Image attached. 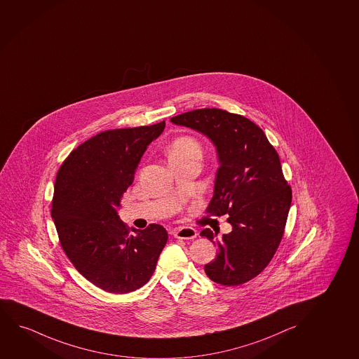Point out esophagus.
<instances>
[{"label":"esophagus","mask_w":359,"mask_h":359,"mask_svg":"<svg viewBox=\"0 0 359 359\" xmlns=\"http://www.w3.org/2000/svg\"><path fill=\"white\" fill-rule=\"evenodd\" d=\"M173 236H176L177 239H184V241H189V239H194L198 236V231L194 228L191 227H182L177 231H175Z\"/></svg>","instance_id":"esophagus-1"}]
</instances>
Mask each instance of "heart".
<instances>
[{
  "mask_svg": "<svg viewBox=\"0 0 359 359\" xmlns=\"http://www.w3.org/2000/svg\"><path fill=\"white\" fill-rule=\"evenodd\" d=\"M201 147L193 137H178L168 147V159L182 156H200Z\"/></svg>",
  "mask_w": 359,
  "mask_h": 359,
  "instance_id": "heart-1",
  "label": "heart"
}]
</instances>
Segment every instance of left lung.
<instances>
[{"instance_id":"left-lung-1","label":"left lung","mask_w":359,"mask_h":359,"mask_svg":"<svg viewBox=\"0 0 359 359\" xmlns=\"http://www.w3.org/2000/svg\"><path fill=\"white\" fill-rule=\"evenodd\" d=\"M171 123L203 133L217 151L219 168L208 212L229 215L231 231L221 239L209 228L200 233L218 249L205 273L221 285L249 282L276 254L290 210L291 188L277 150L256 123L226 110H191Z\"/></svg>"}]
</instances>
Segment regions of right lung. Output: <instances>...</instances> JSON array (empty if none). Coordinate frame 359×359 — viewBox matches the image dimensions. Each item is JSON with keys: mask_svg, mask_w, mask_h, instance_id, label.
<instances>
[{"mask_svg": "<svg viewBox=\"0 0 359 359\" xmlns=\"http://www.w3.org/2000/svg\"><path fill=\"white\" fill-rule=\"evenodd\" d=\"M165 121L100 132L79 145L57 173L50 215L60 245L87 280L111 294L140 289L168 241L160 224L130 233L118 209L137 166Z\"/></svg>", "mask_w": 359, "mask_h": 359, "instance_id": "add662e5", "label": "right lung"}]
</instances>
